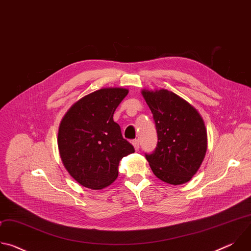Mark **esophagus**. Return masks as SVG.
Returning <instances> with one entry per match:
<instances>
[{"label":"esophagus","instance_id":"obj_1","mask_svg":"<svg viewBox=\"0 0 251 251\" xmlns=\"http://www.w3.org/2000/svg\"><path fill=\"white\" fill-rule=\"evenodd\" d=\"M132 145L134 146V149H135L136 151L139 150V141H138V140H133V141H132Z\"/></svg>","mask_w":251,"mask_h":251}]
</instances>
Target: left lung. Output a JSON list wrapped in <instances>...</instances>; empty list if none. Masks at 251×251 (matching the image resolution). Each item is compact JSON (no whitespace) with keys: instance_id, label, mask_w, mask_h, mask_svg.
Here are the masks:
<instances>
[{"instance_id":"1","label":"left lung","mask_w":251,"mask_h":251,"mask_svg":"<svg viewBox=\"0 0 251 251\" xmlns=\"http://www.w3.org/2000/svg\"><path fill=\"white\" fill-rule=\"evenodd\" d=\"M153 113L158 143L146 159L161 181L189 182L200 169L207 148L204 122L193 105L167 89L142 90Z\"/></svg>"}]
</instances>
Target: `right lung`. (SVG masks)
<instances>
[{
    "label": "right lung",
    "instance_id": "obj_1",
    "mask_svg": "<svg viewBox=\"0 0 251 251\" xmlns=\"http://www.w3.org/2000/svg\"><path fill=\"white\" fill-rule=\"evenodd\" d=\"M128 89L107 87L85 95L70 107L59 128L57 145L62 164L81 186L101 190L118 176L123 157L135 152L122 136L113 114Z\"/></svg>",
    "mask_w": 251,
    "mask_h": 251
}]
</instances>
